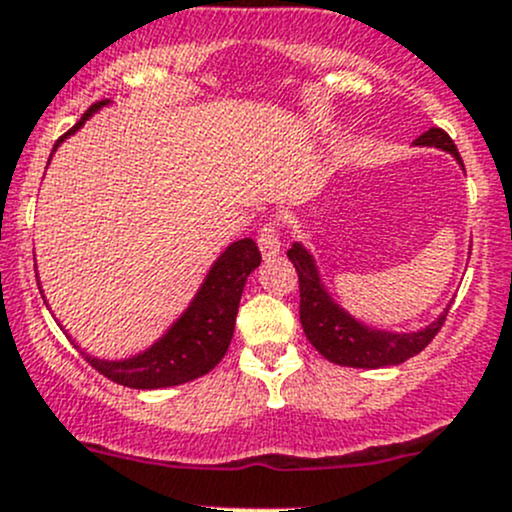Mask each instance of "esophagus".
<instances>
[{
	"label": "esophagus",
	"instance_id": "esophagus-1",
	"mask_svg": "<svg viewBox=\"0 0 512 512\" xmlns=\"http://www.w3.org/2000/svg\"><path fill=\"white\" fill-rule=\"evenodd\" d=\"M257 245H260V252L265 260H272V257L280 255L282 240H280V227H277V223L262 225L260 235H257Z\"/></svg>",
	"mask_w": 512,
	"mask_h": 512
}]
</instances>
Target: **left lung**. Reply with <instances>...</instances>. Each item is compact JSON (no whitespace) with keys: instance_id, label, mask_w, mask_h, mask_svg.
I'll return each mask as SVG.
<instances>
[{"instance_id":"obj_1","label":"left lung","mask_w":512,"mask_h":512,"mask_svg":"<svg viewBox=\"0 0 512 512\" xmlns=\"http://www.w3.org/2000/svg\"><path fill=\"white\" fill-rule=\"evenodd\" d=\"M416 143L418 146L441 148V151L451 153L463 165L456 143L451 141V136L443 128H428L426 133H421L416 138ZM287 257L292 260L294 270L299 275V322H302L304 334H307L309 344L324 359L334 361V364L354 366V369L396 366L401 361L416 356L418 352H423L431 344V339L441 332L443 322H446L448 309L436 322L421 329V332L394 334L366 327V324L356 322L352 314L344 312L329 297L322 280H319V272L312 255L299 242H294L289 247Z\"/></svg>"}]
</instances>
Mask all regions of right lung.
<instances>
[{"instance_id": "right-lung-1", "label": "right lung", "mask_w": 512, "mask_h": 512, "mask_svg": "<svg viewBox=\"0 0 512 512\" xmlns=\"http://www.w3.org/2000/svg\"><path fill=\"white\" fill-rule=\"evenodd\" d=\"M106 103L108 101L94 103L81 116V121L56 141L54 151L66 136L79 131L86 118ZM260 262L262 255L255 240L245 237V240L232 242L218 257V262L210 267L203 287L195 294L183 317L151 349L123 361H103L84 352L81 354L98 374L128 386V389H165V386H178L205 376L220 364L230 347L242 289H245L250 272Z\"/></svg>"}]
</instances>
